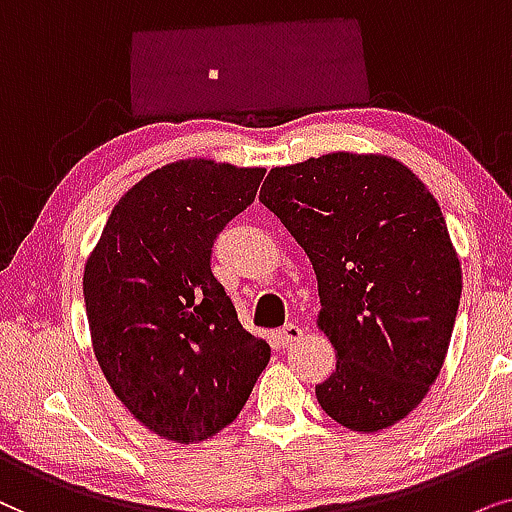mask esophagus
<instances>
[{"instance_id": "1", "label": "esophagus", "mask_w": 512, "mask_h": 512, "mask_svg": "<svg viewBox=\"0 0 512 512\" xmlns=\"http://www.w3.org/2000/svg\"><path fill=\"white\" fill-rule=\"evenodd\" d=\"M302 337H304V330L297 323L283 325L281 330L276 332V339H278V344H281V346H292L295 342H299Z\"/></svg>"}]
</instances>
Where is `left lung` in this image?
Masks as SVG:
<instances>
[{
	"mask_svg": "<svg viewBox=\"0 0 512 512\" xmlns=\"http://www.w3.org/2000/svg\"><path fill=\"white\" fill-rule=\"evenodd\" d=\"M260 201L316 271L318 327L337 351L320 407L360 433L398 424L438 379L459 311L438 201L391 156L349 152L271 168Z\"/></svg>",
	"mask_w": 512,
	"mask_h": 512,
	"instance_id": "8db88e82",
	"label": "left lung"
}]
</instances>
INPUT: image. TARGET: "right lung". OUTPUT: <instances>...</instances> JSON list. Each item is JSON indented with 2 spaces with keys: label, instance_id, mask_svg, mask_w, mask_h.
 <instances>
[{
  "label": "right lung",
  "instance_id": "right-lung-1",
  "mask_svg": "<svg viewBox=\"0 0 512 512\" xmlns=\"http://www.w3.org/2000/svg\"><path fill=\"white\" fill-rule=\"evenodd\" d=\"M262 177L206 159L168 163L121 196L86 262L95 358L161 438L196 442L229 426L271 358L210 269L213 243Z\"/></svg>",
  "mask_w": 512,
  "mask_h": 512
}]
</instances>
